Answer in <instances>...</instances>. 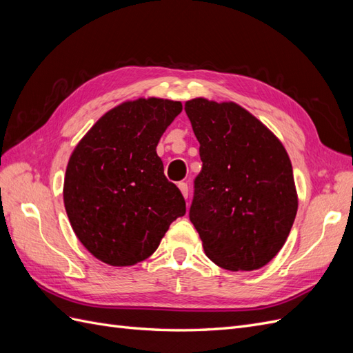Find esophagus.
<instances>
[{
  "mask_svg": "<svg viewBox=\"0 0 353 353\" xmlns=\"http://www.w3.org/2000/svg\"><path fill=\"white\" fill-rule=\"evenodd\" d=\"M178 188L181 191V194L184 196V199H188V185H187V183H179Z\"/></svg>",
  "mask_w": 353,
  "mask_h": 353,
  "instance_id": "obj_1",
  "label": "esophagus"
}]
</instances>
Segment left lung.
<instances>
[{
    "label": "left lung",
    "mask_w": 353,
    "mask_h": 353,
    "mask_svg": "<svg viewBox=\"0 0 353 353\" xmlns=\"http://www.w3.org/2000/svg\"><path fill=\"white\" fill-rule=\"evenodd\" d=\"M184 109L203 162L190 208L203 249L223 270H259L281 250L296 218L290 157L237 103L197 97Z\"/></svg>",
    "instance_id": "1"
}]
</instances>
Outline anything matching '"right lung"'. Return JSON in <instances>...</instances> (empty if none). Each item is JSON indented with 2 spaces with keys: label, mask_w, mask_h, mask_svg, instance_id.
<instances>
[{
  "label": "right lung",
  "mask_w": 353,
  "mask_h": 353,
  "mask_svg": "<svg viewBox=\"0 0 353 353\" xmlns=\"http://www.w3.org/2000/svg\"><path fill=\"white\" fill-rule=\"evenodd\" d=\"M181 101L126 100L105 112L74 147L63 201L78 240L99 261L131 266L159 248L185 201L163 175L156 147Z\"/></svg>",
  "instance_id": "add662e5"
}]
</instances>
